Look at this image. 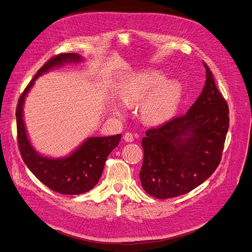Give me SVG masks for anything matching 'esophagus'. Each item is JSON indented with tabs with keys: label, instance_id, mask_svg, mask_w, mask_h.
<instances>
[{
	"label": "esophagus",
	"instance_id": "esophagus-1",
	"mask_svg": "<svg viewBox=\"0 0 252 252\" xmlns=\"http://www.w3.org/2000/svg\"><path fill=\"white\" fill-rule=\"evenodd\" d=\"M124 139L126 142H132L133 141V136L131 132H126V135L124 136Z\"/></svg>",
	"mask_w": 252,
	"mask_h": 252
}]
</instances>
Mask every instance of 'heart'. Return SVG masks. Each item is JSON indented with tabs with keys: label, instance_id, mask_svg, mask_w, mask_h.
I'll return each instance as SVG.
<instances>
[{
	"label": "heart",
	"instance_id": "obj_1",
	"mask_svg": "<svg viewBox=\"0 0 252 252\" xmlns=\"http://www.w3.org/2000/svg\"><path fill=\"white\" fill-rule=\"evenodd\" d=\"M166 77L157 71L138 74L121 91L120 98L125 106L143 101L142 116L151 124L165 122L175 113L181 99V87L174 81L165 82ZM117 115H123L124 106L114 108Z\"/></svg>",
	"mask_w": 252,
	"mask_h": 252
}]
</instances>
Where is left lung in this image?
Returning a JSON list of instances; mask_svg holds the SVG:
<instances>
[{
    "instance_id": "1",
    "label": "left lung",
    "mask_w": 252,
    "mask_h": 252,
    "mask_svg": "<svg viewBox=\"0 0 252 252\" xmlns=\"http://www.w3.org/2000/svg\"><path fill=\"white\" fill-rule=\"evenodd\" d=\"M206 84L183 115L149 128L142 140L140 178L144 190L170 198L194 189L219 166L229 127V107L208 64Z\"/></svg>"
}]
</instances>
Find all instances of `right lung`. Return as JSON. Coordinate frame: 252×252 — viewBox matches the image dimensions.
<instances>
[{"label":"right lung","instance_id":"obj_1","mask_svg":"<svg viewBox=\"0 0 252 252\" xmlns=\"http://www.w3.org/2000/svg\"><path fill=\"white\" fill-rule=\"evenodd\" d=\"M81 60L77 54H60L50 58L24 89L16 108L17 142L24 163L44 186L62 194H81L92 189L101 177L108 155L119 146L122 138L121 133L110 137L89 138L69 157L63 159L42 157L30 145L22 114L25 96L35 79L43 73L63 63Z\"/></svg>","mask_w":252,"mask_h":252}]
</instances>
